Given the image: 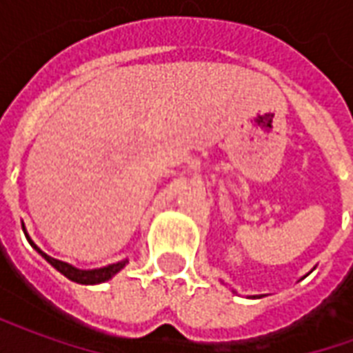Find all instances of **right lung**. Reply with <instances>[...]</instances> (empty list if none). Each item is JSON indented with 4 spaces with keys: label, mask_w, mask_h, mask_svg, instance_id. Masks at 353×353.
<instances>
[{
    "label": "right lung",
    "mask_w": 353,
    "mask_h": 353,
    "mask_svg": "<svg viewBox=\"0 0 353 353\" xmlns=\"http://www.w3.org/2000/svg\"><path fill=\"white\" fill-rule=\"evenodd\" d=\"M22 229H24V227H22ZM24 234H26V230H24ZM26 238H28V242L37 250V253H41V257H45V259L49 261L50 265L54 266L58 272L64 274L68 280L77 281V283H85V285H94V283H101V281L111 280V278H113L121 268H124V265L128 263V261L124 259V261H119V263H113V265L101 266V268H94V270H81V268H75V266L68 265V263H64V261L52 259V257H49L47 253H43L41 250L32 242V238L28 236V234Z\"/></svg>",
    "instance_id": "1"
}]
</instances>
